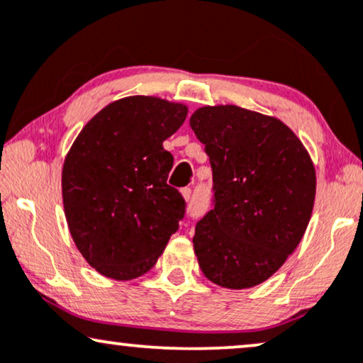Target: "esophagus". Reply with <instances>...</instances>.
<instances>
[{
    "label": "esophagus",
    "instance_id": "1",
    "mask_svg": "<svg viewBox=\"0 0 363 363\" xmlns=\"http://www.w3.org/2000/svg\"><path fill=\"white\" fill-rule=\"evenodd\" d=\"M181 194L186 199V202H189L191 197H192V189H191V187H184V189H181Z\"/></svg>",
    "mask_w": 363,
    "mask_h": 363
}]
</instances>
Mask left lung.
Returning a JSON list of instances; mask_svg holds the SVG:
<instances>
[{"label": "left lung", "instance_id": "obj_1", "mask_svg": "<svg viewBox=\"0 0 363 363\" xmlns=\"http://www.w3.org/2000/svg\"><path fill=\"white\" fill-rule=\"evenodd\" d=\"M189 124L214 181V207L192 239L199 267L220 287L259 286L303 238L315 201L312 159L282 121L239 106H204Z\"/></svg>", "mask_w": 363, "mask_h": 363}]
</instances>
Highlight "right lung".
I'll use <instances>...</instances> for the list:
<instances>
[{
  "label": "right lung",
  "instance_id": "obj_1",
  "mask_svg": "<svg viewBox=\"0 0 363 363\" xmlns=\"http://www.w3.org/2000/svg\"><path fill=\"white\" fill-rule=\"evenodd\" d=\"M187 106L129 96L101 109L62 166V204L76 247L99 274L131 280L154 267L186 214L167 184L172 154L162 147Z\"/></svg>",
  "mask_w": 363,
  "mask_h": 363
}]
</instances>
